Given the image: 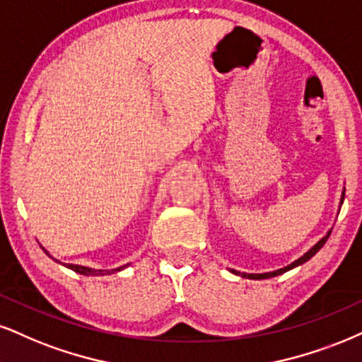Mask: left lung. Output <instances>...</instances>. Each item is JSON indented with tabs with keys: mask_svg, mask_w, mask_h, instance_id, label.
<instances>
[{
	"mask_svg": "<svg viewBox=\"0 0 362 362\" xmlns=\"http://www.w3.org/2000/svg\"><path fill=\"white\" fill-rule=\"evenodd\" d=\"M342 202H344V191H342V198H341V204H342ZM329 235H331V230L327 231V235L325 236H322V238L319 240L317 243L314 245V247H312L309 252H305L304 255H302L300 258H297L296 262H292L290 263V265H287V267H284V269H279V270H275V272H267V274H240V272H236V270H231V274H235V275H242V276H245V279H253V280H262V279H270V276H276V275H280V274H285V272H288V270H292V269H296V267H298V265H302V263H305L307 260H310L312 257L315 255V253L319 252L320 248L324 247V243L327 242V238H329Z\"/></svg>",
	"mask_w": 362,
	"mask_h": 362,
	"instance_id": "1",
	"label": "left lung"
}]
</instances>
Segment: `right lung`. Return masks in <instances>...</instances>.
Returning a JSON list of instances; mask_svg holds the SVG:
<instances>
[{"label": "right lung", "mask_w": 362, "mask_h": 362, "mask_svg": "<svg viewBox=\"0 0 362 362\" xmlns=\"http://www.w3.org/2000/svg\"><path fill=\"white\" fill-rule=\"evenodd\" d=\"M45 253H47V255H48L47 250H45ZM48 257H50V255H48ZM65 267H66V269L77 272V274H82V275H104V274H110L109 270H105V272L104 270H95V269H88V267H82V265H72V263H66ZM120 269H124V267H119V269H115V270H120Z\"/></svg>", "instance_id": "add662e5"}]
</instances>
